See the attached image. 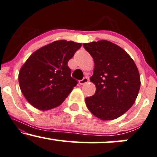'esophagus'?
<instances>
[{"label": "esophagus", "mask_w": 157, "mask_h": 157, "mask_svg": "<svg viewBox=\"0 0 157 157\" xmlns=\"http://www.w3.org/2000/svg\"><path fill=\"white\" fill-rule=\"evenodd\" d=\"M88 81H89V80H88V77H84L83 79H82V80L79 81V83H80V85H85L88 83Z\"/></svg>", "instance_id": "obj_1"}]
</instances>
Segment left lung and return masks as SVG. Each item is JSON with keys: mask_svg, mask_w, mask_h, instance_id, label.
Listing matches in <instances>:
<instances>
[{"mask_svg": "<svg viewBox=\"0 0 157 157\" xmlns=\"http://www.w3.org/2000/svg\"><path fill=\"white\" fill-rule=\"evenodd\" d=\"M94 60L90 81L96 93L86 98L88 109L103 121L122 116L135 103L140 87L138 69L132 58L118 45L106 40L83 44Z\"/></svg>", "mask_w": 157, "mask_h": 157, "instance_id": "left-lung-1", "label": "left lung"}]
</instances>
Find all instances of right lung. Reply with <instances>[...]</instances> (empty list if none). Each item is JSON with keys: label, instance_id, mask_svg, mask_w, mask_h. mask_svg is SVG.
Returning <instances> with one entry per match:
<instances>
[{"label": "right lung", "instance_id": "right-lung-1", "mask_svg": "<svg viewBox=\"0 0 157 157\" xmlns=\"http://www.w3.org/2000/svg\"><path fill=\"white\" fill-rule=\"evenodd\" d=\"M81 46L71 41H56L28 58L19 72V84L31 105L48 110L63 103L77 84L67 63Z\"/></svg>", "mask_w": 157, "mask_h": 157}]
</instances>
